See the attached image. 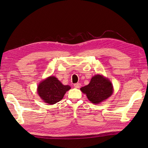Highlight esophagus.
I'll list each match as a JSON object with an SVG mask.
<instances>
[{"label":"esophagus","instance_id":"1","mask_svg":"<svg viewBox=\"0 0 148 148\" xmlns=\"http://www.w3.org/2000/svg\"><path fill=\"white\" fill-rule=\"evenodd\" d=\"M81 84L80 83H76V84H74V86L76 87V88H79L81 87Z\"/></svg>","mask_w":148,"mask_h":148}]
</instances>
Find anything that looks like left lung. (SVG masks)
Returning <instances> with one entry per match:
<instances>
[{
  "label": "left lung",
  "mask_w": 148,
  "mask_h": 148,
  "mask_svg": "<svg viewBox=\"0 0 148 148\" xmlns=\"http://www.w3.org/2000/svg\"><path fill=\"white\" fill-rule=\"evenodd\" d=\"M86 95L89 101L99 104L110 97L114 92L113 86L108 78L101 75H96L92 78L90 83L80 88Z\"/></svg>",
  "instance_id": "left-lung-1"
}]
</instances>
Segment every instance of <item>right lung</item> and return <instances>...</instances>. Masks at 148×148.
Returning a JSON list of instances; mask_svg holds the SVG:
<instances>
[{"label":"right lung","instance_id":"1","mask_svg":"<svg viewBox=\"0 0 148 148\" xmlns=\"http://www.w3.org/2000/svg\"><path fill=\"white\" fill-rule=\"evenodd\" d=\"M70 88V86L63 85L57 78L51 76L40 82L37 92L44 102L54 104L61 101Z\"/></svg>","mask_w":148,"mask_h":148}]
</instances>
